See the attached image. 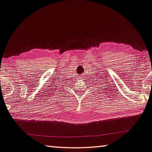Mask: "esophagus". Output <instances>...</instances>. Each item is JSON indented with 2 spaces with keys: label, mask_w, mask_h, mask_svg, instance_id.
Returning a JSON list of instances; mask_svg holds the SVG:
<instances>
[{
  "label": "esophagus",
  "mask_w": 152,
  "mask_h": 152,
  "mask_svg": "<svg viewBox=\"0 0 152 152\" xmlns=\"http://www.w3.org/2000/svg\"><path fill=\"white\" fill-rule=\"evenodd\" d=\"M81 76H83V77H82V78H84V75H83V74H82V75Z\"/></svg>",
  "instance_id": "1"
}]
</instances>
